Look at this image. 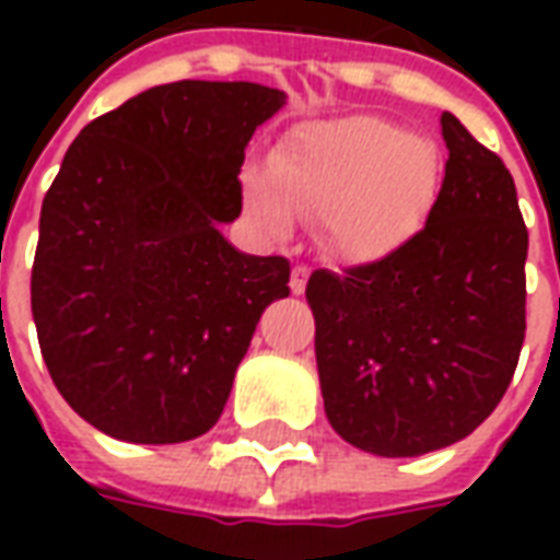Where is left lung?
Segmentation results:
<instances>
[{"instance_id": "obj_1", "label": "left lung", "mask_w": 560, "mask_h": 560, "mask_svg": "<svg viewBox=\"0 0 560 560\" xmlns=\"http://www.w3.org/2000/svg\"><path fill=\"white\" fill-rule=\"evenodd\" d=\"M267 122L248 83L179 80L80 131L42 203L32 320L62 399L98 432L183 444L219 422L284 257L221 228L243 209L245 147Z\"/></svg>"}]
</instances>
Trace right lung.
Wrapping results in <instances>:
<instances>
[{
    "mask_svg": "<svg viewBox=\"0 0 560 560\" xmlns=\"http://www.w3.org/2000/svg\"><path fill=\"white\" fill-rule=\"evenodd\" d=\"M462 138L420 233L363 267L315 269L305 288L329 425L375 456L468 438L510 387L525 339L516 188L492 152ZM377 236L375 221L360 228V243Z\"/></svg>",
    "mask_w": 560,
    "mask_h": 560,
    "instance_id": "obj_1",
    "label": "right lung"
}]
</instances>
